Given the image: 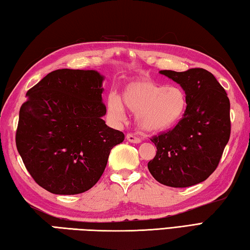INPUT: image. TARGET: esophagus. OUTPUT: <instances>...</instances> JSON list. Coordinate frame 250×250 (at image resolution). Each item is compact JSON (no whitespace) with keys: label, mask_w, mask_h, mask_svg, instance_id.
Returning a JSON list of instances; mask_svg holds the SVG:
<instances>
[{"label":"esophagus","mask_w":250,"mask_h":250,"mask_svg":"<svg viewBox=\"0 0 250 250\" xmlns=\"http://www.w3.org/2000/svg\"><path fill=\"white\" fill-rule=\"evenodd\" d=\"M126 139L129 141V143H133V144H139L141 143V139L137 136H135L134 134H127L126 135Z\"/></svg>","instance_id":"obj_1"}]
</instances>
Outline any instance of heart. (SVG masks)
Segmentation results:
<instances>
[{
    "instance_id": "b5f03b06",
    "label": "heart",
    "mask_w": 250,
    "mask_h": 250,
    "mask_svg": "<svg viewBox=\"0 0 250 250\" xmlns=\"http://www.w3.org/2000/svg\"><path fill=\"white\" fill-rule=\"evenodd\" d=\"M121 100L111 96L107 100L109 113L117 120L124 117V106L136 113V123L144 131L158 133L176 124L187 106V97L178 86H167L153 81L131 83Z\"/></svg>"
}]
</instances>
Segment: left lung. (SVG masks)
<instances>
[{
  "label": "left lung",
  "instance_id": "left-lung-1",
  "mask_svg": "<svg viewBox=\"0 0 250 250\" xmlns=\"http://www.w3.org/2000/svg\"><path fill=\"white\" fill-rule=\"evenodd\" d=\"M160 73L181 84L187 106L174 128L152 137L157 154L148 168L163 185L189 187L206 181L219 166L230 135L229 100L204 68Z\"/></svg>",
  "mask_w": 250,
  "mask_h": 250
}]
</instances>
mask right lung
Wrapping results in <instances>:
<instances>
[{"mask_svg":"<svg viewBox=\"0 0 250 250\" xmlns=\"http://www.w3.org/2000/svg\"><path fill=\"white\" fill-rule=\"evenodd\" d=\"M103 76L96 70L56 69L27 91L16 147L38 185L55 195L90 189L124 134L102 116Z\"/></svg>","mask_w":250,"mask_h":250,"instance_id":"1","label":"right lung"}]
</instances>
